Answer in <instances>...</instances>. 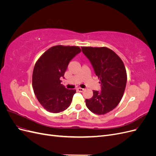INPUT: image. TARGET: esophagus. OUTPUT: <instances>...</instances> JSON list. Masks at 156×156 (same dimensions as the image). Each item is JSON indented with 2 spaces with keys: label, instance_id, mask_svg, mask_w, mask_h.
<instances>
[{
  "label": "esophagus",
  "instance_id": "obj_1",
  "mask_svg": "<svg viewBox=\"0 0 156 156\" xmlns=\"http://www.w3.org/2000/svg\"><path fill=\"white\" fill-rule=\"evenodd\" d=\"M84 88H77V90L78 91V92H82L83 91H84Z\"/></svg>",
  "mask_w": 156,
  "mask_h": 156
}]
</instances>
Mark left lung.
I'll use <instances>...</instances> for the list:
<instances>
[{"instance_id": "8db88e82", "label": "left lung", "mask_w": 156, "mask_h": 156, "mask_svg": "<svg viewBox=\"0 0 156 156\" xmlns=\"http://www.w3.org/2000/svg\"><path fill=\"white\" fill-rule=\"evenodd\" d=\"M100 79L101 91L93 90V96L85 100L88 109L96 115H105L119 105L126 86L127 73L121 58L105 47H81Z\"/></svg>"}]
</instances>
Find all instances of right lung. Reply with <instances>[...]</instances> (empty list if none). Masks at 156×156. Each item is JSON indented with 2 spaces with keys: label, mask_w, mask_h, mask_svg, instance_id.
I'll list each match as a JSON object with an SVG mask.
<instances>
[{
  "label": "right lung",
  "mask_w": 156,
  "mask_h": 156,
  "mask_svg": "<svg viewBox=\"0 0 156 156\" xmlns=\"http://www.w3.org/2000/svg\"><path fill=\"white\" fill-rule=\"evenodd\" d=\"M81 51L78 46L56 45L37 60L32 73V87L45 109L58 113L70 105L75 90L66 89L60 83L70 60Z\"/></svg>",
  "instance_id": "add662e5"
}]
</instances>
